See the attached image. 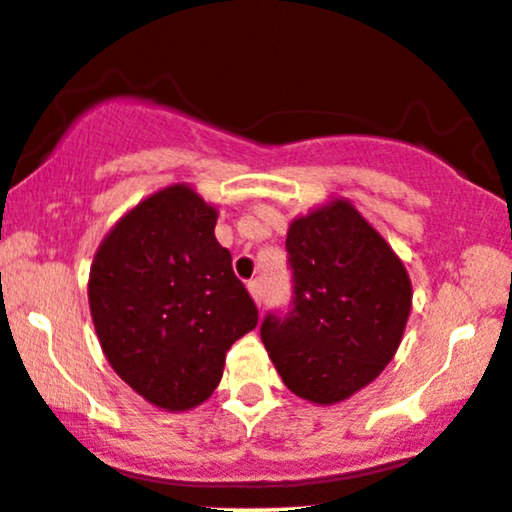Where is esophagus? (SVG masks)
Here are the masks:
<instances>
[{"mask_svg":"<svg viewBox=\"0 0 512 512\" xmlns=\"http://www.w3.org/2000/svg\"><path fill=\"white\" fill-rule=\"evenodd\" d=\"M248 290H250L252 300H255L257 304H262V283L257 281V278H255V281L248 283Z\"/></svg>","mask_w":512,"mask_h":512,"instance_id":"1","label":"esophagus"}]
</instances>
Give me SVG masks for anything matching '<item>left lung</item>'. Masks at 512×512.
<instances>
[{
    "mask_svg": "<svg viewBox=\"0 0 512 512\" xmlns=\"http://www.w3.org/2000/svg\"><path fill=\"white\" fill-rule=\"evenodd\" d=\"M290 312L260 335L290 392L338 404L383 373L411 314V281L387 241L349 200L297 217L286 236Z\"/></svg>",
    "mask_w": 512,
    "mask_h": 512,
    "instance_id": "1",
    "label": "left lung"
}]
</instances>
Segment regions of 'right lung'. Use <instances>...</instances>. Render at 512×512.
Returning a JSON list of instances; mask_svg holds the SVG:
<instances>
[{"label": "right lung", "mask_w": 512, "mask_h": 512, "mask_svg": "<svg viewBox=\"0 0 512 512\" xmlns=\"http://www.w3.org/2000/svg\"><path fill=\"white\" fill-rule=\"evenodd\" d=\"M217 208L172 184L108 231L89 271V309L108 364L148 404L189 411L215 392L257 307L215 238Z\"/></svg>", "instance_id": "right-lung-1"}]
</instances>
